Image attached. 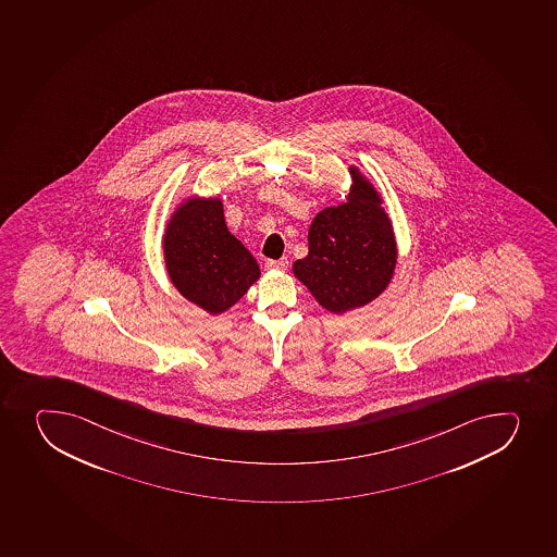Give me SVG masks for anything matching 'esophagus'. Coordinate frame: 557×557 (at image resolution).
Returning a JSON list of instances; mask_svg holds the SVG:
<instances>
[{
  "label": "esophagus",
  "instance_id": "1",
  "mask_svg": "<svg viewBox=\"0 0 557 557\" xmlns=\"http://www.w3.org/2000/svg\"><path fill=\"white\" fill-rule=\"evenodd\" d=\"M287 259H269V261H267V269L287 270Z\"/></svg>",
  "mask_w": 557,
  "mask_h": 557
}]
</instances>
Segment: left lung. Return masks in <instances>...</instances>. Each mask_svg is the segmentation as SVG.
<instances>
[{
  "instance_id": "obj_1",
  "label": "left lung",
  "mask_w": 557,
  "mask_h": 557,
  "mask_svg": "<svg viewBox=\"0 0 557 557\" xmlns=\"http://www.w3.org/2000/svg\"><path fill=\"white\" fill-rule=\"evenodd\" d=\"M348 171L354 187L347 201L315 215L309 253L293 267L315 301L334 314L374 301L388 287L397 263L396 237L381 194L358 166Z\"/></svg>"
}]
</instances>
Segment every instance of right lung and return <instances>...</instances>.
<instances>
[{
    "label": "right lung",
    "instance_id": "add662e5",
    "mask_svg": "<svg viewBox=\"0 0 557 557\" xmlns=\"http://www.w3.org/2000/svg\"><path fill=\"white\" fill-rule=\"evenodd\" d=\"M165 267L172 285L209 314L231 309L258 282L259 264L226 228L220 198H188L166 223Z\"/></svg>",
    "mask_w": 557,
    "mask_h": 557
}]
</instances>
